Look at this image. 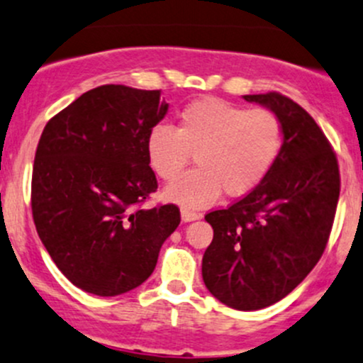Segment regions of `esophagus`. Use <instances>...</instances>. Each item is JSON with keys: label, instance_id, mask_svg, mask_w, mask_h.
Here are the masks:
<instances>
[{"label": "esophagus", "instance_id": "obj_1", "mask_svg": "<svg viewBox=\"0 0 363 363\" xmlns=\"http://www.w3.org/2000/svg\"><path fill=\"white\" fill-rule=\"evenodd\" d=\"M181 218H182V222H193V220H198V218H201V213L184 208V210H181Z\"/></svg>", "mask_w": 363, "mask_h": 363}]
</instances>
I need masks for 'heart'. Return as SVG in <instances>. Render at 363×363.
<instances>
[{
  "instance_id": "obj_1",
  "label": "heart",
  "mask_w": 363,
  "mask_h": 363,
  "mask_svg": "<svg viewBox=\"0 0 363 363\" xmlns=\"http://www.w3.org/2000/svg\"><path fill=\"white\" fill-rule=\"evenodd\" d=\"M284 145L282 123L267 108L246 110L220 98H200L177 113V127L157 123L146 134V157L165 182L181 177L194 155L196 169L165 191L184 206H206L248 194L269 175Z\"/></svg>"
}]
</instances>
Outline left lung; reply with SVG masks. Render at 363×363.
Returning a JSON list of instances; mask_svg holds the SVG:
<instances>
[{"label":"left lung","instance_id":"1","mask_svg":"<svg viewBox=\"0 0 363 363\" xmlns=\"http://www.w3.org/2000/svg\"><path fill=\"white\" fill-rule=\"evenodd\" d=\"M242 98L277 115L284 145L252 193L205 215L213 240L203 255L201 274L224 305L260 310L288 296L320 260L341 181L336 153L308 111L281 93Z\"/></svg>","mask_w":363,"mask_h":363}]
</instances>
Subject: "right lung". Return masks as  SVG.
<instances>
[{"label":"right lung","mask_w":363,"mask_h":363,"mask_svg":"<svg viewBox=\"0 0 363 363\" xmlns=\"http://www.w3.org/2000/svg\"><path fill=\"white\" fill-rule=\"evenodd\" d=\"M167 110L160 91L106 84L43 130L30 189L35 230L63 276L87 293L117 296L143 284L181 222L172 203L141 208L158 188L146 134Z\"/></svg>","instance_id":"right-lung-1"}]
</instances>
